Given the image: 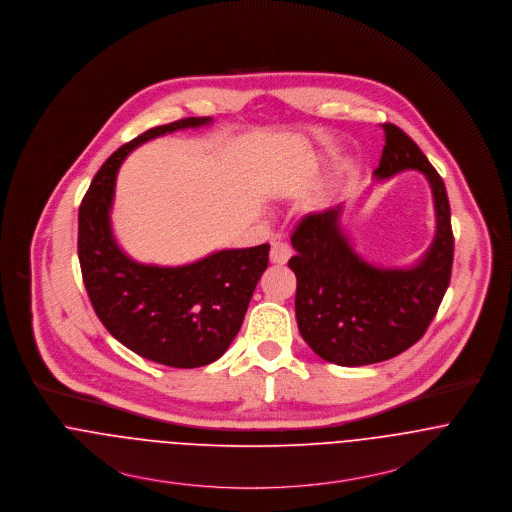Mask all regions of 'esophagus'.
I'll return each mask as SVG.
<instances>
[{
    "label": "esophagus",
    "instance_id": "1",
    "mask_svg": "<svg viewBox=\"0 0 512 512\" xmlns=\"http://www.w3.org/2000/svg\"><path fill=\"white\" fill-rule=\"evenodd\" d=\"M290 255H292V249H290V245L288 243H284V241H273V245H271V263H275V265H284L288 259H290Z\"/></svg>",
    "mask_w": 512,
    "mask_h": 512
}]
</instances>
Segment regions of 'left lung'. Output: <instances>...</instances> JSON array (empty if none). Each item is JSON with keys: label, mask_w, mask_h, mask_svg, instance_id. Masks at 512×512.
Returning a JSON list of instances; mask_svg holds the SVG:
<instances>
[{"label": "left lung", "mask_w": 512, "mask_h": 512, "mask_svg": "<svg viewBox=\"0 0 512 512\" xmlns=\"http://www.w3.org/2000/svg\"><path fill=\"white\" fill-rule=\"evenodd\" d=\"M381 127L385 147L377 180L420 171L432 188L436 235L424 257L406 269L367 263L341 229V206L304 216L290 237L300 336L316 355L343 367L387 361L414 345L434 320L452 277L454 233L444 180L400 127Z\"/></svg>", "instance_id": "8db88e82"}]
</instances>
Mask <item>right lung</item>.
Listing matches in <instances>:
<instances>
[{
    "mask_svg": "<svg viewBox=\"0 0 512 512\" xmlns=\"http://www.w3.org/2000/svg\"><path fill=\"white\" fill-rule=\"evenodd\" d=\"M210 121L184 117L121 145L94 176L78 210V259L100 322L127 349L176 369L202 367L226 353L269 265L271 245L222 249L182 267L143 265L119 249L110 210L117 169L135 147Z\"/></svg>",
    "mask_w": 512,
    "mask_h": 512,
    "instance_id": "add662e5",
    "label": "right lung"
}]
</instances>
